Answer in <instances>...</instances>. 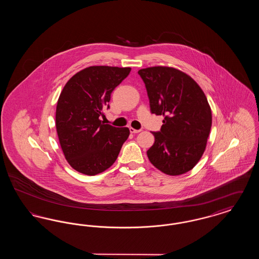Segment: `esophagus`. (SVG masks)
<instances>
[{
  "mask_svg": "<svg viewBox=\"0 0 259 259\" xmlns=\"http://www.w3.org/2000/svg\"><path fill=\"white\" fill-rule=\"evenodd\" d=\"M129 130H130V133H132V134H137V133H140V132H141V130H137V129L132 128V127H130Z\"/></svg>",
  "mask_w": 259,
  "mask_h": 259,
  "instance_id": "34e87169",
  "label": "esophagus"
}]
</instances>
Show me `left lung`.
Segmentation results:
<instances>
[{
    "mask_svg": "<svg viewBox=\"0 0 259 259\" xmlns=\"http://www.w3.org/2000/svg\"><path fill=\"white\" fill-rule=\"evenodd\" d=\"M148 91L150 111L163 115L155 142L147 151L161 172L179 176L201 159L211 127V111L206 95L188 74L172 67L156 66L138 72Z\"/></svg>",
    "mask_w": 259,
    "mask_h": 259,
    "instance_id": "obj_1",
    "label": "left lung"
}]
</instances>
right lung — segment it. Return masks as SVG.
Wrapping results in <instances>:
<instances>
[{
  "label": "right lung",
  "mask_w": 259,
  "mask_h": 259,
  "mask_svg": "<svg viewBox=\"0 0 259 259\" xmlns=\"http://www.w3.org/2000/svg\"><path fill=\"white\" fill-rule=\"evenodd\" d=\"M131 68L91 66L74 74L56 106V131L66 160L75 171L95 176L115 162L130 131L102 123L111 92Z\"/></svg>",
  "instance_id": "right-lung-1"
}]
</instances>
